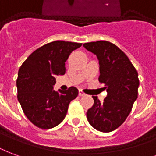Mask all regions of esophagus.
I'll return each instance as SVG.
<instances>
[{
    "mask_svg": "<svg viewBox=\"0 0 156 156\" xmlns=\"http://www.w3.org/2000/svg\"><path fill=\"white\" fill-rule=\"evenodd\" d=\"M79 95H80V96H86V94H85V93H84V92H83L81 90H79Z\"/></svg>",
    "mask_w": 156,
    "mask_h": 156,
    "instance_id": "esophagus-1",
    "label": "esophagus"
}]
</instances>
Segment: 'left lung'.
<instances>
[{"mask_svg": "<svg viewBox=\"0 0 156 156\" xmlns=\"http://www.w3.org/2000/svg\"><path fill=\"white\" fill-rule=\"evenodd\" d=\"M83 46L97 56L99 81L107 91L103 102L92 96L94 105L86 113L87 120L99 131L111 132L124 123L131 111L138 96V73L127 55L111 42H88Z\"/></svg>", "mask_w": 156, "mask_h": 156, "instance_id": "1", "label": "left lung"}]
</instances>
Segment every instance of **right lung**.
I'll return each mask as SVG.
<instances>
[{
  "mask_svg": "<svg viewBox=\"0 0 156 156\" xmlns=\"http://www.w3.org/2000/svg\"><path fill=\"white\" fill-rule=\"evenodd\" d=\"M81 43L55 41L42 45L28 56L19 69L16 80L17 99L24 114L41 129H51L64 120L70 102L78 90L55 91V76L66 73V64L71 52Z\"/></svg>",
  "mask_w": 156,
  "mask_h": 156,
  "instance_id": "add662e5",
  "label": "right lung"
}]
</instances>
